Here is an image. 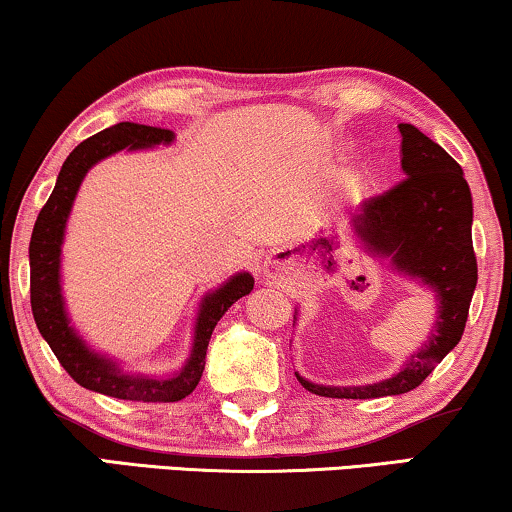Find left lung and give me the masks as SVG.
<instances>
[{
    "label": "left lung",
    "mask_w": 512,
    "mask_h": 512,
    "mask_svg": "<svg viewBox=\"0 0 512 512\" xmlns=\"http://www.w3.org/2000/svg\"><path fill=\"white\" fill-rule=\"evenodd\" d=\"M405 179L370 198L354 214L352 230L363 249L389 258L391 268L436 293L438 317L424 347L387 380L363 387H326L298 377L326 398H380L408 394L459 345L478 284L471 223L473 198L457 160L415 125L398 123ZM296 319V314H293Z\"/></svg>",
    "instance_id": "obj_1"
}]
</instances>
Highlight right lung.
<instances>
[{
  "instance_id": "obj_1",
  "label": "right lung",
  "mask_w": 512,
  "mask_h": 512,
  "mask_svg": "<svg viewBox=\"0 0 512 512\" xmlns=\"http://www.w3.org/2000/svg\"><path fill=\"white\" fill-rule=\"evenodd\" d=\"M172 142V130L139 123H116L88 137L62 163L51 198L41 207L30 240V303L39 333L44 335L48 347L58 356L60 366L72 375L74 382L90 391H97V394L123 398V401L174 403L191 394L198 387L202 370H205L207 345L214 326L219 324V319L235 300L247 296L254 289V277L249 272H237L226 284L200 300L191 356H188L184 368L174 375L158 377L125 373L109 356L90 349L86 340L69 324L60 286V254L69 212H72L83 177L95 163L123 149L139 151Z\"/></svg>"
}]
</instances>
